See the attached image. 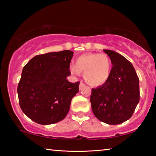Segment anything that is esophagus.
Segmentation results:
<instances>
[{"label": "esophagus", "mask_w": 156, "mask_h": 156, "mask_svg": "<svg viewBox=\"0 0 156 156\" xmlns=\"http://www.w3.org/2000/svg\"><path fill=\"white\" fill-rule=\"evenodd\" d=\"M84 86H85V84H84L83 83V82L80 81V85H79V89H81Z\"/></svg>", "instance_id": "34e87169"}]
</instances>
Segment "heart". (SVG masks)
I'll return each instance as SVG.
<instances>
[{"mask_svg":"<svg viewBox=\"0 0 156 156\" xmlns=\"http://www.w3.org/2000/svg\"><path fill=\"white\" fill-rule=\"evenodd\" d=\"M72 74L83 73L86 83L91 86H99L109 80L112 73V61L106 54L87 53L76 60L75 65L71 67Z\"/></svg>","mask_w":156,"mask_h":156,"instance_id":"b5f03b06","label":"heart"}]
</instances>
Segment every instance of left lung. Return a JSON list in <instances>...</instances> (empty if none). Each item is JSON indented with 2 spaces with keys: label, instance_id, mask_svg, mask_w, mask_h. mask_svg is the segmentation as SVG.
Here are the masks:
<instances>
[{
  "label": "left lung",
  "instance_id": "left-lung-1",
  "mask_svg": "<svg viewBox=\"0 0 156 156\" xmlns=\"http://www.w3.org/2000/svg\"><path fill=\"white\" fill-rule=\"evenodd\" d=\"M103 51L112 61V73L106 83L92 89L91 109L99 120L118 125L131 117L139 102V78L133 66L122 55L112 50Z\"/></svg>",
  "mask_w": 156,
  "mask_h": 156
}]
</instances>
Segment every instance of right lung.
<instances>
[{
  "instance_id": "add662e5",
  "label": "right lung",
  "mask_w": 156,
  "mask_h": 156,
  "mask_svg": "<svg viewBox=\"0 0 156 156\" xmlns=\"http://www.w3.org/2000/svg\"><path fill=\"white\" fill-rule=\"evenodd\" d=\"M73 54L64 50L37 55L24 66L17 91L21 109L31 120L47 125L67 115L80 84L67 80Z\"/></svg>"
}]
</instances>
